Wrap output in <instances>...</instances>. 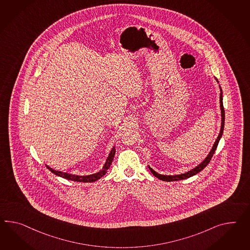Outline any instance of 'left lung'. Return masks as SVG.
I'll return each mask as SVG.
<instances>
[{
	"instance_id": "obj_1",
	"label": "left lung",
	"mask_w": 250,
	"mask_h": 250,
	"mask_svg": "<svg viewBox=\"0 0 250 250\" xmlns=\"http://www.w3.org/2000/svg\"><path fill=\"white\" fill-rule=\"evenodd\" d=\"M215 78V77H214ZM215 80L217 81V83H218V80L215 78ZM219 86V90H220V95H219V107H220V116H221V126H220V130H219V134H218L217 140L215 141V143L213 144V147H212L211 150L208 152V154L207 155L204 160H202L200 163H199L198 166L193 167L192 169L188 170L185 173H181V174H175V175H164V174H160V173L157 172L155 169H153L149 165H147L149 170L151 171V173L153 174L154 176L158 179H160V180H163V181H174V180H181V179H188V178H190L194 175L198 174L200 172L203 168H205L206 166L209 163V161L211 160L212 157H213V154L215 153L217 147H218V142L220 141L222 134H223V131H224V125H225V110L224 107H223V96H222V90H221V87L220 85L218 84Z\"/></svg>"
}]
</instances>
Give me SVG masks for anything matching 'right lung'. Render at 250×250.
Instances as JSON below:
<instances>
[{
    "label": "right lung",
    "mask_w": 250,
    "mask_h": 250,
    "mask_svg": "<svg viewBox=\"0 0 250 250\" xmlns=\"http://www.w3.org/2000/svg\"><path fill=\"white\" fill-rule=\"evenodd\" d=\"M116 153V146H113L111 148V150L109 151V156L107 157V160L105 161L104 165L103 167V169H101L100 171L94 173V174H90V175H85V176H81V175H74L71 173L63 172V171H59V170H55L53 169L51 167L48 166L47 164H45L47 168L53 173L54 175L62 177L63 179H69V180H72V181H76V182H94L98 179L103 178V176L107 173L109 167L111 165V162L113 160V158L115 156Z\"/></svg>",
    "instance_id": "right-lung-1"
}]
</instances>
